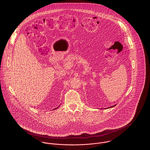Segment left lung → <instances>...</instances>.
Returning a JSON list of instances; mask_svg holds the SVG:
<instances>
[{
  "mask_svg": "<svg viewBox=\"0 0 150 150\" xmlns=\"http://www.w3.org/2000/svg\"><path fill=\"white\" fill-rule=\"evenodd\" d=\"M116 106V105H114V106H111V107H108V108H112V107H114V106Z\"/></svg>",
  "mask_w": 150,
  "mask_h": 150,
  "instance_id": "obj_1",
  "label": "left lung"
}]
</instances>
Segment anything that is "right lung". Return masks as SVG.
I'll return each mask as SVG.
<instances>
[{"label":"right lung","mask_w":150,"mask_h":150,"mask_svg":"<svg viewBox=\"0 0 150 150\" xmlns=\"http://www.w3.org/2000/svg\"><path fill=\"white\" fill-rule=\"evenodd\" d=\"M59 106H60V105H59V106H58V107H57V108H54V109H53V110H56V109H57V108H58V107H59Z\"/></svg>","instance_id":"right-lung-1"}]
</instances>
